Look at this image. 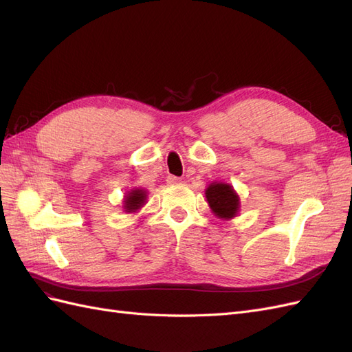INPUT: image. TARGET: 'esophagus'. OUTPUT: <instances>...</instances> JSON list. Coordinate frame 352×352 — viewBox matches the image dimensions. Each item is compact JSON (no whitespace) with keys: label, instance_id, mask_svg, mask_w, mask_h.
<instances>
[{"label":"esophagus","instance_id":"34e87169","mask_svg":"<svg viewBox=\"0 0 352 352\" xmlns=\"http://www.w3.org/2000/svg\"><path fill=\"white\" fill-rule=\"evenodd\" d=\"M182 180H180V177H176V176H168L167 177V184L168 185H176V184H180Z\"/></svg>","mask_w":352,"mask_h":352}]
</instances>
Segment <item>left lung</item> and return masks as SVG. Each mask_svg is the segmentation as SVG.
Instances as JSON below:
<instances>
[{
	"mask_svg": "<svg viewBox=\"0 0 352 352\" xmlns=\"http://www.w3.org/2000/svg\"><path fill=\"white\" fill-rule=\"evenodd\" d=\"M206 198L211 211L219 219L236 217L239 212V197L229 184L212 182L206 189Z\"/></svg>",
	"mask_w": 352,
	"mask_h": 352,
	"instance_id": "8db88e82",
	"label": "left lung"
}]
</instances>
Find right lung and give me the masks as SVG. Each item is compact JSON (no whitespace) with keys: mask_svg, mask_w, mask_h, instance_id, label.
I'll list each match as a JSON object with an SVG mask.
<instances>
[{"mask_svg":"<svg viewBox=\"0 0 352 352\" xmlns=\"http://www.w3.org/2000/svg\"><path fill=\"white\" fill-rule=\"evenodd\" d=\"M146 201V190L133 188L126 194L123 201V208L126 212H136L141 207H144Z\"/></svg>","mask_w":352,"mask_h":352,"instance_id":"right-lung-1","label":"right lung"}]
</instances>
